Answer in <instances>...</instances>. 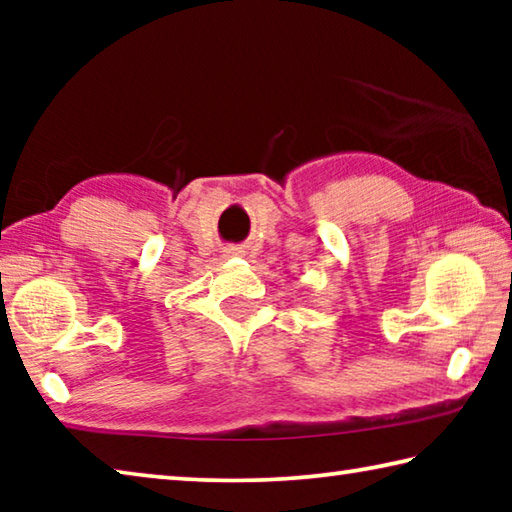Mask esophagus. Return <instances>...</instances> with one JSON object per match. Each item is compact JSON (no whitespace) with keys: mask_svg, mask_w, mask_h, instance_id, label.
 I'll return each instance as SVG.
<instances>
[{"mask_svg":"<svg viewBox=\"0 0 512 512\" xmlns=\"http://www.w3.org/2000/svg\"><path fill=\"white\" fill-rule=\"evenodd\" d=\"M230 253L237 255V253H241V250H239V248H230Z\"/></svg>","mask_w":512,"mask_h":512,"instance_id":"1","label":"esophagus"}]
</instances>
